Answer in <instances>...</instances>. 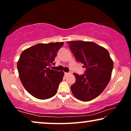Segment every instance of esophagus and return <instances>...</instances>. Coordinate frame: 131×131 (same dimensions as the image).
I'll return each instance as SVG.
<instances>
[{
    "instance_id": "1",
    "label": "esophagus",
    "mask_w": 131,
    "mask_h": 131,
    "mask_svg": "<svg viewBox=\"0 0 131 131\" xmlns=\"http://www.w3.org/2000/svg\"><path fill=\"white\" fill-rule=\"evenodd\" d=\"M64 74H65L66 76H67V75H69L70 74V73H64Z\"/></svg>"
}]
</instances>
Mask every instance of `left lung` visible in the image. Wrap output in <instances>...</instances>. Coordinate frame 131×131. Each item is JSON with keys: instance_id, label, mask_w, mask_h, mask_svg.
I'll list each match as a JSON object with an SVG mask.
<instances>
[{"instance_id": "obj_1", "label": "left lung", "mask_w": 131, "mask_h": 131, "mask_svg": "<svg viewBox=\"0 0 131 131\" xmlns=\"http://www.w3.org/2000/svg\"><path fill=\"white\" fill-rule=\"evenodd\" d=\"M79 62L86 68L85 74L73 73L76 82L71 86L73 95L82 101H91L101 94L112 76L113 62L108 51L92 42H67Z\"/></svg>"}]
</instances>
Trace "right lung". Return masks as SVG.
Segmentation results:
<instances>
[{
	"mask_svg": "<svg viewBox=\"0 0 131 131\" xmlns=\"http://www.w3.org/2000/svg\"><path fill=\"white\" fill-rule=\"evenodd\" d=\"M63 42L39 43L24 50L17 62L23 86L34 97L46 100L54 96L64 72L51 69Z\"/></svg>",
	"mask_w": 131,
	"mask_h": 131,
	"instance_id": "add662e5",
	"label": "right lung"
}]
</instances>
